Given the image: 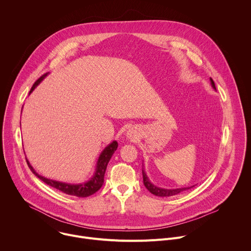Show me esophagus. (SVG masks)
Segmentation results:
<instances>
[{
    "label": "esophagus",
    "mask_w": 251,
    "mask_h": 251,
    "mask_svg": "<svg viewBox=\"0 0 251 251\" xmlns=\"http://www.w3.org/2000/svg\"><path fill=\"white\" fill-rule=\"evenodd\" d=\"M128 136H129V137H133V133H132V131H129V132H128Z\"/></svg>",
    "instance_id": "34e87169"
}]
</instances>
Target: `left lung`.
<instances>
[{
  "mask_svg": "<svg viewBox=\"0 0 251 251\" xmlns=\"http://www.w3.org/2000/svg\"><path fill=\"white\" fill-rule=\"evenodd\" d=\"M210 82H211V86L213 87V89H216V85H214V82L213 80L210 78ZM142 174H143V182H144V185L146 187V189L153 195L157 196V197H172V196H175V195H177L180 194L186 190H189L191 188H181V189H172V190H169V189H162V188H159V187H156L154 186L150 180L148 178L146 173L144 172V170H142Z\"/></svg>",
  "mask_w": 251,
  "mask_h": 251,
  "instance_id": "8db88e82",
  "label": "left lung"
}]
</instances>
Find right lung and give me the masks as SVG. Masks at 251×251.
I'll return each instance as SVG.
<instances>
[{"label":"right lung","instance_id":"add662e5","mask_svg":"<svg viewBox=\"0 0 251 251\" xmlns=\"http://www.w3.org/2000/svg\"><path fill=\"white\" fill-rule=\"evenodd\" d=\"M47 75H48V74L42 75L37 81L33 83L29 93H31V91L44 80V78ZM117 147H118V143L116 141H113L101 152V154L98 158L97 164H96V169H95L94 175L92 176V177L89 181H87L83 184H67V183H62V182H58V181H53V180H50V178H47L35 172L33 170V168L30 166V164L26 158H25V160H26L27 166L30 169V171L35 176H37L40 180L45 182L47 185H49L58 191H61L62 193H64L66 195L75 196L78 198H86V197H89V196L95 194L102 187V185L104 183V175H105L107 165H108L114 152L117 150Z\"/></svg>","mask_w":251,"mask_h":251}]
</instances>
